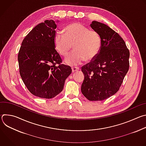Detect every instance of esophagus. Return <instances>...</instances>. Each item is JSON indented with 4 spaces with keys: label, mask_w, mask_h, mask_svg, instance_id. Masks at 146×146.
<instances>
[{
    "label": "esophagus",
    "mask_w": 146,
    "mask_h": 146,
    "mask_svg": "<svg viewBox=\"0 0 146 146\" xmlns=\"http://www.w3.org/2000/svg\"><path fill=\"white\" fill-rule=\"evenodd\" d=\"M72 72L74 73V72H75L76 71H78L79 70V68H76V67H73L72 68Z\"/></svg>",
    "instance_id": "1"
}]
</instances>
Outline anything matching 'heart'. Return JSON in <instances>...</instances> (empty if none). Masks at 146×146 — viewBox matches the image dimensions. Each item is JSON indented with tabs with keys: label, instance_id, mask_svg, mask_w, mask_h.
Returning <instances> with one entry per match:
<instances>
[{
	"label": "heart",
	"instance_id": "heart-1",
	"mask_svg": "<svg viewBox=\"0 0 146 146\" xmlns=\"http://www.w3.org/2000/svg\"><path fill=\"white\" fill-rule=\"evenodd\" d=\"M56 50L62 56H66L72 44L74 50L65 59V63L74 66L86 60L90 61L98 54L101 47V38L98 32L78 23H72L65 28V34L56 32L54 36Z\"/></svg>",
	"mask_w": 146,
	"mask_h": 146
}]
</instances>
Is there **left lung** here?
<instances>
[{
	"mask_svg": "<svg viewBox=\"0 0 146 146\" xmlns=\"http://www.w3.org/2000/svg\"><path fill=\"white\" fill-rule=\"evenodd\" d=\"M91 27L99 34L101 47L96 56L81 68L84 79L81 90L90 101L103 100L119 89L129 69V51L122 38L106 24L94 21Z\"/></svg>",
	"mask_w": 146,
	"mask_h": 146,
	"instance_id": "left-lung-1",
	"label": "left lung"
}]
</instances>
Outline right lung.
Instances as JSON below:
<instances>
[{
    "instance_id": "1",
    "label": "right lung",
    "mask_w": 146,
    "mask_h": 146,
    "mask_svg": "<svg viewBox=\"0 0 146 146\" xmlns=\"http://www.w3.org/2000/svg\"><path fill=\"white\" fill-rule=\"evenodd\" d=\"M56 23L59 21L50 19L37 25L24 38L18 52L21 77L31 93L41 98L58 95L72 73L70 66L61 64L55 49Z\"/></svg>"
}]
</instances>
